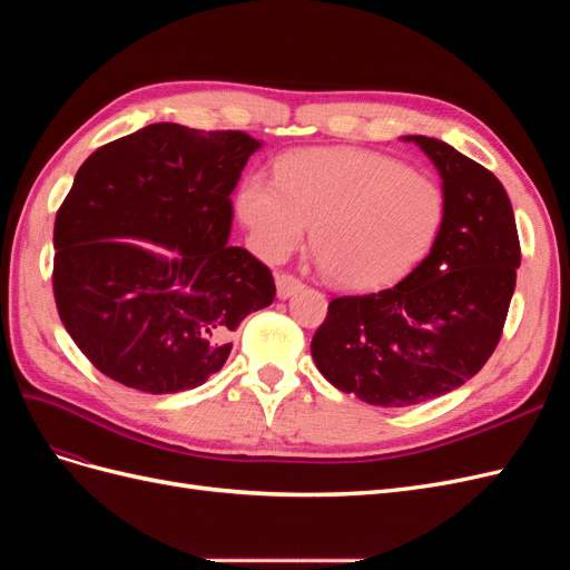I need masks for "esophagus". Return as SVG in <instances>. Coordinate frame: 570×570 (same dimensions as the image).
<instances>
[{
    "label": "esophagus",
    "instance_id": "obj_1",
    "mask_svg": "<svg viewBox=\"0 0 570 570\" xmlns=\"http://www.w3.org/2000/svg\"><path fill=\"white\" fill-rule=\"evenodd\" d=\"M275 287H278V297H281V299H287V297L295 295L297 289H302L304 285H302V281H299V278H295V275L281 273L278 278H275Z\"/></svg>",
    "mask_w": 570,
    "mask_h": 570
}]
</instances>
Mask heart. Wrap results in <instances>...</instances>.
Here are the masks:
<instances>
[{
    "label": "heart",
    "mask_w": 570,
    "mask_h": 570,
    "mask_svg": "<svg viewBox=\"0 0 570 570\" xmlns=\"http://www.w3.org/2000/svg\"><path fill=\"white\" fill-rule=\"evenodd\" d=\"M235 206L268 262H283L314 228L318 264L347 289L400 281L433 247L444 216L433 178L364 149L287 154L275 164V183L249 176Z\"/></svg>",
    "instance_id": "obj_1"
}]
</instances>
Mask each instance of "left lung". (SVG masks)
Returning <instances> with one entry per match:
<instances>
[{
  "label": "left lung",
  "instance_id": "1",
  "mask_svg": "<svg viewBox=\"0 0 570 570\" xmlns=\"http://www.w3.org/2000/svg\"><path fill=\"white\" fill-rule=\"evenodd\" d=\"M442 178L444 216L404 281L337 297L312 340L327 383L375 406H411L461 387L492 356L509 314L521 245L504 185L435 137L406 135Z\"/></svg>",
  "mask_w": 570,
  "mask_h": 570
}]
</instances>
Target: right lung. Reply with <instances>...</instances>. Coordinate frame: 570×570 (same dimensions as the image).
<instances>
[{
  "mask_svg": "<svg viewBox=\"0 0 570 570\" xmlns=\"http://www.w3.org/2000/svg\"><path fill=\"white\" fill-rule=\"evenodd\" d=\"M262 147L243 130L151 124L90 154L55 220V299L78 350L147 394L218 373L271 271L230 247V193ZM142 238L161 248L154 253Z\"/></svg>",
  "mask_w": 570,
  "mask_h": 570,
  "instance_id": "1",
  "label": "right lung"
}]
</instances>
